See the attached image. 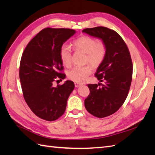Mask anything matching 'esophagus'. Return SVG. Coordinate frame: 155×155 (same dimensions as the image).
I'll list each match as a JSON object with an SVG mask.
<instances>
[{
    "label": "esophagus",
    "mask_w": 155,
    "mask_h": 155,
    "mask_svg": "<svg viewBox=\"0 0 155 155\" xmlns=\"http://www.w3.org/2000/svg\"><path fill=\"white\" fill-rule=\"evenodd\" d=\"M82 85V84H81V83H79V82H74V86H75V87H77V88H78V87H80Z\"/></svg>",
    "instance_id": "esophagus-1"
}]
</instances>
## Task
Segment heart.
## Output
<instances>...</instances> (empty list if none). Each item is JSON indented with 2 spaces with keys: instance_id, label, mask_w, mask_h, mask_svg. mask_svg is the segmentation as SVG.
Masks as SVG:
<instances>
[{
  "instance_id": "1",
  "label": "heart",
  "mask_w": 155,
  "mask_h": 155,
  "mask_svg": "<svg viewBox=\"0 0 155 155\" xmlns=\"http://www.w3.org/2000/svg\"><path fill=\"white\" fill-rule=\"evenodd\" d=\"M77 49L86 54V61L94 67H97L104 61L106 55V46L101 41L97 42L94 38L84 36L77 39L74 42ZM61 60L63 64L69 66L71 64V47L68 45L61 46L59 51ZM92 73V68L89 65L75 66L68 71V77L77 82H84Z\"/></svg>"
}]
</instances>
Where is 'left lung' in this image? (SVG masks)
I'll return each mask as SVG.
<instances>
[{"mask_svg": "<svg viewBox=\"0 0 155 155\" xmlns=\"http://www.w3.org/2000/svg\"><path fill=\"white\" fill-rule=\"evenodd\" d=\"M83 33L101 40L106 55L95 75L98 84H88V97L84 100L86 110L92 115L104 118L117 112L124 104L132 82L133 65L126 43L116 31L105 27L85 29Z\"/></svg>", "mask_w": 155, "mask_h": 155, "instance_id": "1", "label": "left lung"}]
</instances>
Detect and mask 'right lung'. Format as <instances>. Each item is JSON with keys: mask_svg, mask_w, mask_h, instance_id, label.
Segmentation results:
<instances>
[{"mask_svg": "<svg viewBox=\"0 0 155 155\" xmlns=\"http://www.w3.org/2000/svg\"><path fill=\"white\" fill-rule=\"evenodd\" d=\"M76 33L70 29L46 28L29 42L22 54L19 78L26 103L37 117L57 120L66 109L68 97L74 88L71 81L54 86L55 78L64 79L59 51L61 46ZM60 79V80H61Z\"/></svg>", "mask_w": 155, "mask_h": 155, "instance_id": "obj_1", "label": "right lung"}]
</instances>
